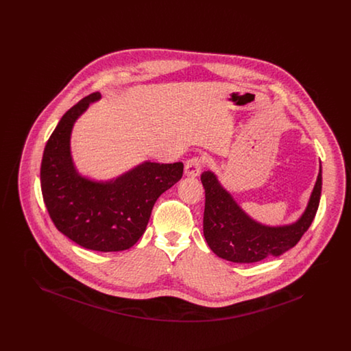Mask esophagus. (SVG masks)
Segmentation results:
<instances>
[{
  "label": "esophagus",
  "instance_id": "1",
  "mask_svg": "<svg viewBox=\"0 0 351 351\" xmlns=\"http://www.w3.org/2000/svg\"><path fill=\"white\" fill-rule=\"evenodd\" d=\"M201 168H202V160L200 158H192V159L185 162L184 173H185V176L196 178V176L200 175Z\"/></svg>",
  "mask_w": 351,
  "mask_h": 351
}]
</instances>
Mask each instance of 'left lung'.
<instances>
[{
	"instance_id": "left-lung-1",
	"label": "left lung",
	"mask_w": 351,
	"mask_h": 351,
	"mask_svg": "<svg viewBox=\"0 0 351 351\" xmlns=\"http://www.w3.org/2000/svg\"><path fill=\"white\" fill-rule=\"evenodd\" d=\"M204 237L217 256L234 263H255L292 249L316 216L322 188L319 163L317 180L300 217L287 225L269 226L250 217L212 171H204Z\"/></svg>"
}]
</instances>
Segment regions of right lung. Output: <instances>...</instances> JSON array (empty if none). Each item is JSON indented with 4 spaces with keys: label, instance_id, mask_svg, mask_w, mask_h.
Returning a JSON list of instances; mask_svg holds the SVG:
<instances>
[{
    "label": "right lung",
    "instance_id": "right-lung-1",
    "mask_svg": "<svg viewBox=\"0 0 351 351\" xmlns=\"http://www.w3.org/2000/svg\"><path fill=\"white\" fill-rule=\"evenodd\" d=\"M92 93L59 121L45 147L40 166L43 200L56 229L89 250H128L146 232L159 196L183 176V163L145 160L113 179L85 176L75 166L71 136L76 121L90 104Z\"/></svg>",
    "mask_w": 351,
    "mask_h": 351
}]
</instances>
